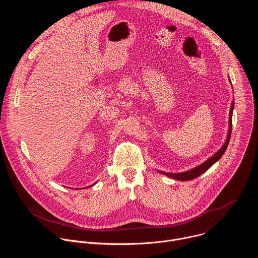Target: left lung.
I'll use <instances>...</instances> for the list:
<instances>
[{
  "instance_id": "8db88e82",
  "label": "left lung",
  "mask_w": 258,
  "mask_h": 258,
  "mask_svg": "<svg viewBox=\"0 0 258 258\" xmlns=\"http://www.w3.org/2000/svg\"><path fill=\"white\" fill-rule=\"evenodd\" d=\"M231 83V80H230ZM233 110H234V101L231 104V109H230V115H229V132H228V136L226 139V142L224 143V145L222 146V148H220L217 152H215L211 157H209L207 160H205L203 163L199 164L198 166L191 168L187 171H182V172H166V171H161V170H157L158 172H160L161 174H164L168 177H171L172 179L175 180H181V181H185V180H190L193 178L198 177L199 175H201L202 173H204L208 168H210L215 162H217L222 156L224 155L225 151L227 150V147L229 145L230 142V138H231V132H232V117H233Z\"/></svg>"
}]
</instances>
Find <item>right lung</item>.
Listing matches in <instances>:
<instances>
[{
	"label": "right lung",
	"mask_w": 258,
	"mask_h": 258,
	"mask_svg": "<svg viewBox=\"0 0 258 258\" xmlns=\"http://www.w3.org/2000/svg\"><path fill=\"white\" fill-rule=\"evenodd\" d=\"M94 185H95V183H94ZM94 185H92V186H90V187H93V186H94Z\"/></svg>",
	"instance_id": "right-lung-1"
}]
</instances>
